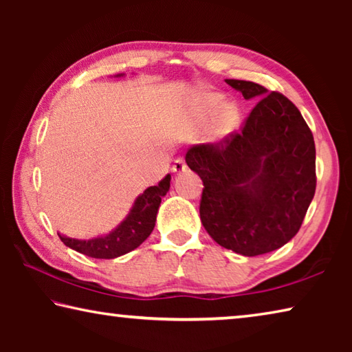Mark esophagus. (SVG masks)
Returning a JSON list of instances; mask_svg holds the SVG:
<instances>
[{
	"instance_id": "esophagus-1",
	"label": "esophagus",
	"mask_w": 352,
	"mask_h": 352,
	"mask_svg": "<svg viewBox=\"0 0 352 352\" xmlns=\"http://www.w3.org/2000/svg\"><path fill=\"white\" fill-rule=\"evenodd\" d=\"M188 169L186 163H184V160H175V163L172 164V172L174 174H182V172H184Z\"/></svg>"
}]
</instances>
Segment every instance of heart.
Instances as JSON below:
<instances>
[{
  "label": "heart",
  "mask_w": 352,
  "mask_h": 352,
  "mask_svg": "<svg viewBox=\"0 0 352 352\" xmlns=\"http://www.w3.org/2000/svg\"><path fill=\"white\" fill-rule=\"evenodd\" d=\"M212 119V135L216 138H226L241 126V109L233 100H225L222 94H201L192 105V119L197 124H205Z\"/></svg>",
  "instance_id": "heart-1"
}]
</instances>
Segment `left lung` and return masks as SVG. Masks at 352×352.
<instances>
[{"instance_id": "8db88e82", "label": "left lung", "mask_w": 352, "mask_h": 352, "mask_svg": "<svg viewBox=\"0 0 352 352\" xmlns=\"http://www.w3.org/2000/svg\"><path fill=\"white\" fill-rule=\"evenodd\" d=\"M225 82L258 104L241 133L190 147L186 164L204 182L200 219L208 234L242 256L265 254L298 233L314 199V136L281 93L254 82Z\"/></svg>"}]
</instances>
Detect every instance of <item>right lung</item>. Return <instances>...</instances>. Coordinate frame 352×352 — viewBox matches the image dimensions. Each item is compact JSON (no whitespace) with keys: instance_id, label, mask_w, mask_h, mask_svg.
<instances>
[{"instance_id":"right-lung-1","label":"right lung","mask_w":352,"mask_h":352,"mask_svg":"<svg viewBox=\"0 0 352 352\" xmlns=\"http://www.w3.org/2000/svg\"><path fill=\"white\" fill-rule=\"evenodd\" d=\"M124 74H116L122 77ZM170 188V175H166L157 186H148L135 199L126 219L110 233L93 239H76L57 233L65 245L96 259H115L138 248L153 231L162 199Z\"/></svg>"}]
</instances>
